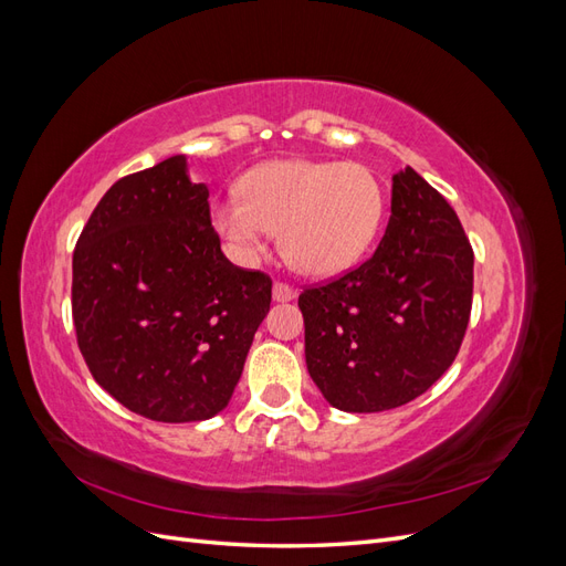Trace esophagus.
Instances as JSON below:
<instances>
[{"label": "esophagus", "mask_w": 566, "mask_h": 566, "mask_svg": "<svg viewBox=\"0 0 566 566\" xmlns=\"http://www.w3.org/2000/svg\"><path fill=\"white\" fill-rule=\"evenodd\" d=\"M297 297V293H295V287H290L287 283H273V300L276 302H290V300H295Z\"/></svg>", "instance_id": "34e87169"}]
</instances>
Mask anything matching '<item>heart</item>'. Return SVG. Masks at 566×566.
Instances as JSON below:
<instances>
[{"instance_id":"obj_1","label":"heart","mask_w":566,"mask_h":566,"mask_svg":"<svg viewBox=\"0 0 566 566\" xmlns=\"http://www.w3.org/2000/svg\"><path fill=\"white\" fill-rule=\"evenodd\" d=\"M241 198L217 202L212 224L243 260L279 231L285 262L306 276L349 269L378 235L385 188L373 169L335 160H269L238 184Z\"/></svg>"}]
</instances>
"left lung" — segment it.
Instances as JSON below:
<instances>
[{"label": "left lung", "mask_w": 566, "mask_h": 566, "mask_svg": "<svg viewBox=\"0 0 566 566\" xmlns=\"http://www.w3.org/2000/svg\"><path fill=\"white\" fill-rule=\"evenodd\" d=\"M474 254L460 219L413 167L391 177V214L361 266L300 295L304 356L347 413L413 401L449 370L472 310Z\"/></svg>", "instance_id": "8db88e82"}]
</instances>
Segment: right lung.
Masks as SVG:
<instances>
[{"instance_id": "1", "label": "right lung", "mask_w": 566, "mask_h": 566, "mask_svg": "<svg viewBox=\"0 0 566 566\" xmlns=\"http://www.w3.org/2000/svg\"><path fill=\"white\" fill-rule=\"evenodd\" d=\"M186 156L115 181L73 252V321L94 380L158 422L208 420L241 380L271 279L233 266Z\"/></svg>"}]
</instances>
